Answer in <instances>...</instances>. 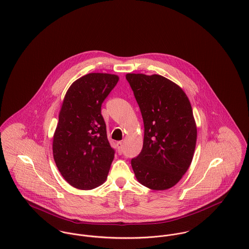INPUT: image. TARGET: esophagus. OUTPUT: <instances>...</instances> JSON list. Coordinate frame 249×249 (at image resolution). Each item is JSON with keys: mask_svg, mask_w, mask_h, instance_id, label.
Here are the masks:
<instances>
[{"mask_svg": "<svg viewBox=\"0 0 249 249\" xmlns=\"http://www.w3.org/2000/svg\"><path fill=\"white\" fill-rule=\"evenodd\" d=\"M117 148H118V152L119 153H122V149H123V142L122 141H119L117 142Z\"/></svg>", "mask_w": 249, "mask_h": 249, "instance_id": "34e87169", "label": "esophagus"}]
</instances>
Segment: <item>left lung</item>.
I'll list each match as a JSON object with an SVG mask.
<instances>
[{
    "label": "left lung",
    "mask_w": 249,
    "mask_h": 249,
    "mask_svg": "<svg viewBox=\"0 0 249 249\" xmlns=\"http://www.w3.org/2000/svg\"><path fill=\"white\" fill-rule=\"evenodd\" d=\"M144 121V143L132 159L137 180L152 190H166L186 173L196 143V126L184 91L161 75L128 73Z\"/></svg>",
    "instance_id": "8db88e82"
}]
</instances>
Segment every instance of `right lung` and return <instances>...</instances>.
<instances>
[{"label": "right lung", "mask_w": 249, "mask_h": 249, "mask_svg": "<svg viewBox=\"0 0 249 249\" xmlns=\"http://www.w3.org/2000/svg\"><path fill=\"white\" fill-rule=\"evenodd\" d=\"M118 79L115 74H87L74 82L64 98L53 135V159L61 175L77 189L103 184L114 160L102 104Z\"/></svg>", "instance_id": "right-lung-1"}]
</instances>
